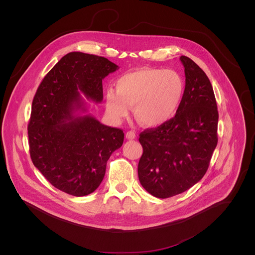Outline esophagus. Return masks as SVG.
Returning <instances> with one entry per match:
<instances>
[{"instance_id":"obj_1","label":"esophagus","mask_w":255,"mask_h":255,"mask_svg":"<svg viewBox=\"0 0 255 255\" xmlns=\"http://www.w3.org/2000/svg\"><path fill=\"white\" fill-rule=\"evenodd\" d=\"M126 137H127L128 139H134V138L136 137V134H135L134 131L129 130V131H128V132L126 133Z\"/></svg>"}]
</instances>
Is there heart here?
Here are the masks:
<instances>
[{
  "label": "heart",
  "mask_w": 255,
  "mask_h": 255,
  "mask_svg": "<svg viewBox=\"0 0 255 255\" xmlns=\"http://www.w3.org/2000/svg\"><path fill=\"white\" fill-rule=\"evenodd\" d=\"M185 82L174 70L140 69L125 73L116 81V91L106 92L110 116L122 120L133 107L135 118L145 127L158 128L172 121L182 106Z\"/></svg>",
  "instance_id": "heart-1"
}]
</instances>
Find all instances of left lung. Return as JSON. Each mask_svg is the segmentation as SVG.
Segmentation results:
<instances>
[{
  "mask_svg": "<svg viewBox=\"0 0 255 255\" xmlns=\"http://www.w3.org/2000/svg\"><path fill=\"white\" fill-rule=\"evenodd\" d=\"M180 60L185 74L181 108L166 125L139 134L143 153L138 179L158 198L175 196L199 182L218 142L219 114L211 82L191 59Z\"/></svg>",
  "mask_w": 255,
  "mask_h": 255,
  "instance_id": "8db88e82",
  "label": "left lung"
}]
</instances>
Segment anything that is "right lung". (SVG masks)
Returning a JSON list of instances; mask_svg holds the SVG:
<instances>
[{
    "label": "right lung",
    "mask_w": 255,
    "mask_h": 255,
    "mask_svg": "<svg viewBox=\"0 0 255 255\" xmlns=\"http://www.w3.org/2000/svg\"><path fill=\"white\" fill-rule=\"evenodd\" d=\"M117 70L104 57L69 53L46 74L33 98L31 160L52 185L73 196L90 194L100 185L110 156L123 145V130L86 114L81 97L101 103L102 79Z\"/></svg>",
    "instance_id": "obj_1"
}]
</instances>
